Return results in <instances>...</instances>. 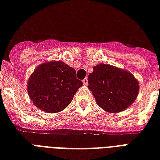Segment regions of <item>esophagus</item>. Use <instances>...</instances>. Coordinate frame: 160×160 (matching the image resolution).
Returning <instances> with one entry per match:
<instances>
[{"label": "esophagus", "instance_id": "34e87169", "mask_svg": "<svg viewBox=\"0 0 160 160\" xmlns=\"http://www.w3.org/2000/svg\"><path fill=\"white\" fill-rule=\"evenodd\" d=\"M82 81H83L84 85H85V86H86V85L88 84V78H86H86H85V79L82 80Z\"/></svg>", "mask_w": 160, "mask_h": 160}]
</instances>
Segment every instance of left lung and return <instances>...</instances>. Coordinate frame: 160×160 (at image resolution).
Instances as JSON below:
<instances>
[{
	"mask_svg": "<svg viewBox=\"0 0 160 160\" xmlns=\"http://www.w3.org/2000/svg\"><path fill=\"white\" fill-rule=\"evenodd\" d=\"M88 84L99 107L110 113L126 109L139 92L138 81L131 73L103 63L93 68Z\"/></svg>",
	"mask_w": 160,
	"mask_h": 160,
	"instance_id": "left-lung-1",
	"label": "left lung"
}]
</instances>
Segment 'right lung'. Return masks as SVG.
<instances>
[{
  "instance_id": "obj_1",
  "label": "right lung",
  "mask_w": 160,
  "mask_h": 160,
  "mask_svg": "<svg viewBox=\"0 0 160 160\" xmlns=\"http://www.w3.org/2000/svg\"><path fill=\"white\" fill-rule=\"evenodd\" d=\"M82 85L74 68L63 62L53 61L40 65L34 71L28 83V93L40 109L57 113L68 107Z\"/></svg>"
}]
</instances>
